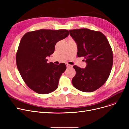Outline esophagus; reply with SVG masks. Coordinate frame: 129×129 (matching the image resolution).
<instances>
[{"label": "esophagus", "instance_id": "esophagus-1", "mask_svg": "<svg viewBox=\"0 0 129 129\" xmlns=\"http://www.w3.org/2000/svg\"><path fill=\"white\" fill-rule=\"evenodd\" d=\"M66 67H67V68H70V67H72V65H70L69 64H66Z\"/></svg>", "mask_w": 129, "mask_h": 129}]
</instances>
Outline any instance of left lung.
Listing matches in <instances>:
<instances>
[{
  "mask_svg": "<svg viewBox=\"0 0 129 129\" xmlns=\"http://www.w3.org/2000/svg\"><path fill=\"white\" fill-rule=\"evenodd\" d=\"M70 36L77 45L78 57H84L87 66H73L76 75L72 84L77 89L90 92L102 86L109 77L113 65V53L106 36L88 29L70 30Z\"/></svg>",
  "mask_w": 129,
  "mask_h": 129,
  "instance_id": "obj_1",
  "label": "left lung"
}]
</instances>
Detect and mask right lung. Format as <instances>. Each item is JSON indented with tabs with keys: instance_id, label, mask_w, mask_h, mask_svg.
Wrapping results in <instances>:
<instances>
[{
	"instance_id": "1",
	"label": "right lung",
	"mask_w": 129,
	"mask_h": 129,
	"mask_svg": "<svg viewBox=\"0 0 129 129\" xmlns=\"http://www.w3.org/2000/svg\"><path fill=\"white\" fill-rule=\"evenodd\" d=\"M69 35L67 30L41 29L22 37L16 53L17 66L25 83L34 91L47 94L57 88L66 66L64 63H47L46 57L54 53L57 42Z\"/></svg>"
}]
</instances>
